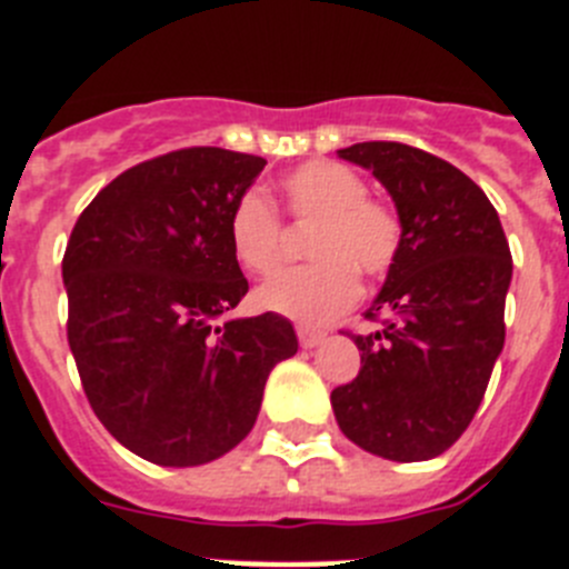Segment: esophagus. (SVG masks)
I'll return each instance as SVG.
<instances>
[{
    "label": "esophagus",
    "mask_w": 569,
    "mask_h": 569,
    "mask_svg": "<svg viewBox=\"0 0 569 569\" xmlns=\"http://www.w3.org/2000/svg\"><path fill=\"white\" fill-rule=\"evenodd\" d=\"M296 336H299L301 347H316V345H321V339H325V333H321V330L308 328V325H299V328H296Z\"/></svg>",
    "instance_id": "esophagus-1"
}]
</instances>
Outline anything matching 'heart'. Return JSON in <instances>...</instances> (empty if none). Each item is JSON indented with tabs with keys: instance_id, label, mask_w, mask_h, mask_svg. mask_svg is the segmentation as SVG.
I'll list each match as a JSON object with an SVG mask.
<instances>
[{
	"instance_id": "b5f03b06",
	"label": "heart",
	"mask_w": 569,
	"mask_h": 569,
	"mask_svg": "<svg viewBox=\"0 0 569 569\" xmlns=\"http://www.w3.org/2000/svg\"><path fill=\"white\" fill-rule=\"evenodd\" d=\"M281 208L296 222H313L310 264L288 270L259 288V308L301 325H325L345 313L361 293L359 270L385 276L405 244V224L393 204L367 193L353 168L328 159L305 162L279 179ZM228 239L239 264L253 276L281 268V219L259 190L236 199Z\"/></svg>"
}]
</instances>
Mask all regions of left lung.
Segmentation results:
<instances>
[{
	"instance_id": "1",
	"label": "left lung",
	"mask_w": 569,
	"mask_h": 569,
	"mask_svg": "<svg viewBox=\"0 0 569 569\" xmlns=\"http://www.w3.org/2000/svg\"><path fill=\"white\" fill-rule=\"evenodd\" d=\"M341 159L373 170L405 244L353 336L361 370L330 393L341 433L390 461L436 459L485 399L505 347L510 244L485 190L450 162L401 142H359Z\"/></svg>"
}]
</instances>
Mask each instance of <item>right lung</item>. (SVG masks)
<instances>
[{"instance_id":"1","label":"right lung","mask_w":569,"mask_h":569,"mask_svg":"<svg viewBox=\"0 0 569 569\" xmlns=\"http://www.w3.org/2000/svg\"><path fill=\"white\" fill-rule=\"evenodd\" d=\"M264 159L184 148L116 176L62 259L68 345L93 413L130 453L196 467L253 430L264 381L299 350L284 316L216 325L248 293L228 239Z\"/></svg>"}]
</instances>
